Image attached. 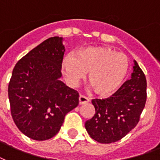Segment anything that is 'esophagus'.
<instances>
[{
	"mask_svg": "<svg viewBox=\"0 0 160 160\" xmlns=\"http://www.w3.org/2000/svg\"><path fill=\"white\" fill-rule=\"evenodd\" d=\"M89 102V98H87L84 95H80L79 96V104H87Z\"/></svg>",
	"mask_w": 160,
	"mask_h": 160,
	"instance_id": "34e87169",
	"label": "esophagus"
}]
</instances>
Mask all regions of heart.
I'll return each mask as SVG.
<instances>
[{
  "mask_svg": "<svg viewBox=\"0 0 160 160\" xmlns=\"http://www.w3.org/2000/svg\"><path fill=\"white\" fill-rule=\"evenodd\" d=\"M62 69L67 80L76 84L88 72V80L97 94L109 96L118 89L127 75V57L107 47H88L66 57Z\"/></svg>",
  "mask_w": 160,
  "mask_h": 160,
  "instance_id": "b5f03b06",
  "label": "heart"
}]
</instances>
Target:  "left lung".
I'll list each match as a JSON object with an SVG mask.
<instances>
[{
  "mask_svg": "<svg viewBox=\"0 0 160 160\" xmlns=\"http://www.w3.org/2000/svg\"><path fill=\"white\" fill-rule=\"evenodd\" d=\"M147 99V81L134 61L130 80L107 98L92 99L95 114L85 122L89 136L100 143L121 140L137 126Z\"/></svg>",
  "mask_w": 160,
  "mask_h": 160,
  "instance_id": "obj_1",
  "label": "left lung"
}]
</instances>
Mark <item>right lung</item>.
<instances>
[{"label": "right lung", "mask_w": 160, "mask_h": 160, "mask_svg": "<svg viewBox=\"0 0 160 160\" xmlns=\"http://www.w3.org/2000/svg\"><path fill=\"white\" fill-rule=\"evenodd\" d=\"M65 47L51 37L17 62L8 85L11 114L29 138L47 140L57 134L67 113L78 105V91L60 80Z\"/></svg>", "instance_id": "add662e5"}]
</instances>
